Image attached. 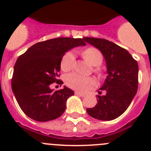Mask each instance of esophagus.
Returning a JSON list of instances; mask_svg holds the SVG:
<instances>
[{
	"label": "esophagus",
	"instance_id": "34e87169",
	"mask_svg": "<svg viewBox=\"0 0 151 151\" xmlns=\"http://www.w3.org/2000/svg\"><path fill=\"white\" fill-rule=\"evenodd\" d=\"M75 94H76V95H78V96H80V97H85V94H82V93H80V92H78V91L75 92Z\"/></svg>",
	"mask_w": 151,
	"mask_h": 151
}]
</instances>
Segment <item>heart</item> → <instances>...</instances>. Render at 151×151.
<instances>
[{"instance_id":"b5f03b06","label":"heart","mask_w":151,"mask_h":151,"mask_svg":"<svg viewBox=\"0 0 151 151\" xmlns=\"http://www.w3.org/2000/svg\"><path fill=\"white\" fill-rule=\"evenodd\" d=\"M82 56L85 60L94 66H100L103 63V54L96 47H91L82 52ZM75 60L73 52L69 51L64 54L60 61V68L63 72L71 70ZM98 71V70H96ZM65 82L68 87L79 92H86L94 88L97 85L95 79L91 77H84L77 73H70L65 78Z\"/></svg>"}]
</instances>
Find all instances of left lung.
Instances as JSON below:
<instances>
[{"label":"left lung","instance_id":"obj_1","mask_svg":"<svg viewBox=\"0 0 151 151\" xmlns=\"http://www.w3.org/2000/svg\"><path fill=\"white\" fill-rule=\"evenodd\" d=\"M87 43L99 49L106 60L107 76L97 95L94 107L87 108L88 115L99 120L109 121L121 116L130 105L137 93L138 65L129 53L113 42L103 38H84ZM99 94H101V91Z\"/></svg>","mask_w":151,"mask_h":151}]
</instances>
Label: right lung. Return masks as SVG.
Masks as SVG:
<instances>
[{
	"instance_id": "add662e5",
	"label": "right lung",
	"mask_w": 151,
	"mask_h": 151,
	"mask_svg": "<svg viewBox=\"0 0 151 151\" xmlns=\"http://www.w3.org/2000/svg\"><path fill=\"white\" fill-rule=\"evenodd\" d=\"M85 45L82 38H53L32 45L18 57L13 69L12 90L26 116L38 122H47L64 113L66 101L74 91L66 86L54 91L50 85L63 83L58 77L65 53Z\"/></svg>"
}]
</instances>
